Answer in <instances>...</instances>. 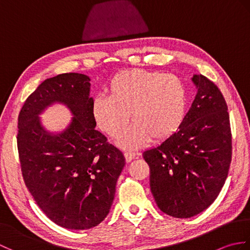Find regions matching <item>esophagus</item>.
<instances>
[{
	"instance_id": "esophagus-1",
	"label": "esophagus",
	"mask_w": 250,
	"mask_h": 250,
	"mask_svg": "<svg viewBox=\"0 0 250 250\" xmlns=\"http://www.w3.org/2000/svg\"><path fill=\"white\" fill-rule=\"evenodd\" d=\"M135 156H136L135 152H131V151L125 152V158L126 162H131L135 158Z\"/></svg>"
}]
</instances>
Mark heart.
I'll use <instances>...</instances> for the list:
<instances>
[{"instance_id":"obj_1","label":"heart","mask_w":250,"mask_h":250,"mask_svg":"<svg viewBox=\"0 0 250 250\" xmlns=\"http://www.w3.org/2000/svg\"><path fill=\"white\" fill-rule=\"evenodd\" d=\"M108 97L99 95L92 102L95 124L105 134L116 137L130 119L133 125L117 144L125 149L144 146L148 141L162 142L182 125L187 107V92L174 74L132 68L111 79Z\"/></svg>"}]
</instances>
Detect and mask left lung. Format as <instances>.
<instances>
[{
  "instance_id": "1",
  "label": "left lung",
  "mask_w": 250,
  "mask_h": 250,
  "mask_svg": "<svg viewBox=\"0 0 250 250\" xmlns=\"http://www.w3.org/2000/svg\"><path fill=\"white\" fill-rule=\"evenodd\" d=\"M192 82L198 92L178 130L143 152L156 203L175 218H190L213 203L224 187L232 157L224 95L203 75H193Z\"/></svg>"
}]
</instances>
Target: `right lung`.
Returning a JSON list of instances; mask_svg holds the SVG:
<instances>
[{
    "instance_id": "1",
    "label": "right lung",
    "mask_w": 250,
    "mask_h": 250,
    "mask_svg": "<svg viewBox=\"0 0 250 250\" xmlns=\"http://www.w3.org/2000/svg\"><path fill=\"white\" fill-rule=\"evenodd\" d=\"M90 78L78 73L48 78L29 95L18 117L21 172L36 204L58 226L86 230L108 215L125 164L122 152L95 130ZM54 103L74 116L60 134L41 125L39 115Z\"/></svg>"
}]
</instances>
